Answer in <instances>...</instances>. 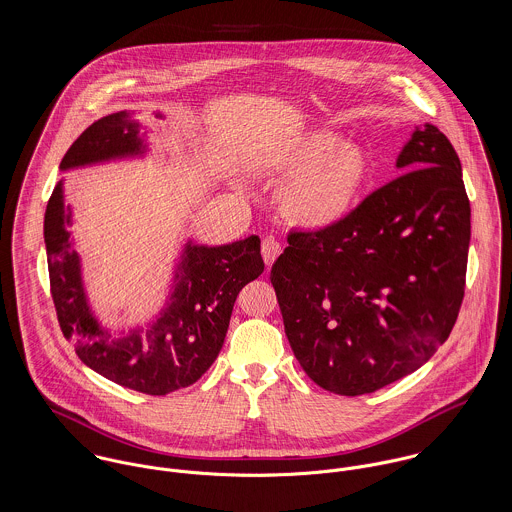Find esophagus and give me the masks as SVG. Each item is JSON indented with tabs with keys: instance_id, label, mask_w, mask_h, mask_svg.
Wrapping results in <instances>:
<instances>
[{
	"instance_id": "1",
	"label": "esophagus",
	"mask_w": 512,
	"mask_h": 512,
	"mask_svg": "<svg viewBox=\"0 0 512 512\" xmlns=\"http://www.w3.org/2000/svg\"><path fill=\"white\" fill-rule=\"evenodd\" d=\"M280 254H282V244L274 236H266L262 240V258H264L266 266L270 268Z\"/></svg>"
}]
</instances>
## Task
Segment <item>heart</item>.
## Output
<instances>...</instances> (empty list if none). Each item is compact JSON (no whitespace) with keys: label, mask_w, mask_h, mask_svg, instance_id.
I'll use <instances>...</instances> for the list:
<instances>
[{"label":"heart","mask_w":512,"mask_h":512,"mask_svg":"<svg viewBox=\"0 0 512 512\" xmlns=\"http://www.w3.org/2000/svg\"><path fill=\"white\" fill-rule=\"evenodd\" d=\"M280 167L288 175L280 191L282 211L307 228H329L345 219L370 175L365 151L357 144H339L327 130L293 140Z\"/></svg>","instance_id":"1"}]
</instances>
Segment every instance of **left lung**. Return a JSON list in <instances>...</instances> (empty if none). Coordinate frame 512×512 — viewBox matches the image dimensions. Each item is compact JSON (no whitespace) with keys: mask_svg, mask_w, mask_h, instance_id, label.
Masks as SVG:
<instances>
[{"mask_svg":"<svg viewBox=\"0 0 512 512\" xmlns=\"http://www.w3.org/2000/svg\"><path fill=\"white\" fill-rule=\"evenodd\" d=\"M396 167L341 222L292 230L270 272L295 359L333 394H370L420 368L463 301L471 209L459 157L424 124Z\"/></svg>","mask_w":512,"mask_h":512,"instance_id":"1","label":"left lung"}]
</instances>
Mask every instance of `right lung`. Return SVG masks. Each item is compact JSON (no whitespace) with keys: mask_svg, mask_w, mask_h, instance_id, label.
<instances>
[{"mask_svg":"<svg viewBox=\"0 0 512 512\" xmlns=\"http://www.w3.org/2000/svg\"><path fill=\"white\" fill-rule=\"evenodd\" d=\"M138 124L116 112L86 128L61 161V169L140 153ZM61 183L45 213V246L57 319L78 359L98 374L149 396H165L197 382L219 357L238 292L264 272L260 238L226 246L187 244L169 307L147 331L110 337L88 309L78 254L65 224Z\"/></svg>","mask_w":512,"mask_h":512,"instance_id":"obj_1","label":"right lung"}]
</instances>
